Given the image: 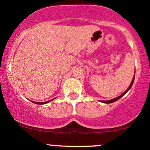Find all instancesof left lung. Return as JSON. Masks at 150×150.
<instances>
[{"label": "left lung", "mask_w": 150, "mask_h": 150, "mask_svg": "<svg viewBox=\"0 0 150 150\" xmlns=\"http://www.w3.org/2000/svg\"><path fill=\"white\" fill-rule=\"evenodd\" d=\"M134 78H135V77H134V78H133V80H132V82H131V85H130V86H129V87H128V88L127 89V90L125 91L124 92V93H122V94L120 95V96H119L118 97H116V98H115V99H111V100H107V101H102V102H104V103H107V104H109V103H112V102H115V101L118 100V99H120V98H121L122 96H123V95H125V93H126L127 92H128V91L130 90V88H131V86H132L133 83H134Z\"/></svg>", "instance_id": "1"}]
</instances>
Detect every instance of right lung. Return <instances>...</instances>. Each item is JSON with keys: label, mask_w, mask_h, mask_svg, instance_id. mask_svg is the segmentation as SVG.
<instances>
[{"label": "right lung", "mask_w": 150, "mask_h": 150, "mask_svg": "<svg viewBox=\"0 0 150 150\" xmlns=\"http://www.w3.org/2000/svg\"><path fill=\"white\" fill-rule=\"evenodd\" d=\"M53 100V99H52ZM51 101H48V102H34L35 104H46V103H48V102H51Z\"/></svg>", "instance_id": "right-lung-1"}]
</instances>
